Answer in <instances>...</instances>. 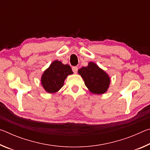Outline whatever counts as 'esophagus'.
<instances>
[{
    "label": "esophagus",
    "instance_id": "34e87169",
    "mask_svg": "<svg viewBox=\"0 0 150 150\" xmlns=\"http://www.w3.org/2000/svg\"><path fill=\"white\" fill-rule=\"evenodd\" d=\"M72 70H73V73H77V71H78V67H77V66H73V67H72Z\"/></svg>",
    "mask_w": 150,
    "mask_h": 150
}]
</instances>
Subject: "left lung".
<instances>
[{
    "instance_id": "8db88e82",
    "label": "left lung",
    "mask_w": 150,
    "mask_h": 150,
    "mask_svg": "<svg viewBox=\"0 0 150 150\" xmlns=\"http://www.w3.org/2000/svg\"><path fill=\"white\" fill-rule=\"evenodd\" d=\"M78 73L83 77L86 87L91 93L103 94L107 91L110 84V78L95 63H89L87 67L79 69Z\"/></svg>"
}]
</instances>
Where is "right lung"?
Here are the masks:
<instances>
[{
    "mask_svg": "<svg viewBox=\"0 0 150 150\" xmlns=\"http://www.w3.org/2000/svg\"><path fill=\"white\" fill-rule=\"evenodd\" d=\"M70 74H73L70 66L63 65L56 60L44 71L42 77V84L47 93H55L63 87L66 77Z\"/></svg>",
    "mask_w": 150,
    "mask_h": 150,
    "instance_id": "1",
    "label": "right lung"
}]
</instances>
